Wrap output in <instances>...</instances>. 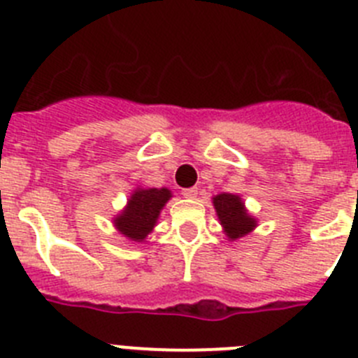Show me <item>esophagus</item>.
Wrapping results in <instances>:
<instances>
[{"instance_id":"obj_1","label":"esophagus","mask_w":358,"mask_h":358,"mask_svg":"<svg viewBox=\"0 0 358 358\" xmlns=\"http://www.w3.org/2000/svg\"><path fill=\"white\" fill-rule=\"evenodd\" d=\"M182 196H183V198H189V199L196 198V196H198V189H196V187H189V189H183Z\"/></svg>"}]
</instances>
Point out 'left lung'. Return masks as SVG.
I'll return each mask as SVG.
<instances>
[{
	"mask_svg": "<svg viewBox=\"0 0 358 358\" xmlns=\"http://www.w3.org/2000/svg\"><path fill=\"white\" fill-rule=\"evenodd\" d=\"M213 206H215L220 226L224 228L226 236L229 240L245 236L247 233H250L256 228V219L249 215L240 196L222 192V194L213 198Z\"/></svg>",
	"mask_w": 358,
	"mask_h": 358,
	"instance_id": "8db88e82",
	"label": "left lung"
}]
</instances>
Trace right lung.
<instances>
[{
    "instance_id": "obj_1",
    "label": "right lung",
    "mask_w": 358,
    "mask_h": 358,
    "mask_svg": "<svg viewBox=\"0 0 358 358\" xmlns=\"http://www.w3.org/2000/svg\"><path fill=\"white\" fill-rule=\"evenodd\" d=\"M171 198V190L136 189L127 201V206L115 217V226L125 238L143 242L155 228L160 210Z\"/></svg>"
}]
</instances>
